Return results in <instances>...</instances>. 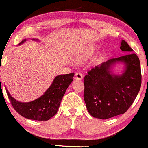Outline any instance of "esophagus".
<instances>
[{
  "label": "esophagus",
  "mask_w": 148,
  "mask_h": 148,
  "mask_svg": "<svg viewBox=\"0 0 148 148\" xmlns=\"http://www.w3.org/2000/svg\"><path fill=\"white\" fill-rule=\"evenodd\" d=\"M74 79L79 80V81H81V80H82L83 79L82 74H80V73H76V74H75V76H74Z\"/></svg>",
  "instance_id": "obj_1"
}]
</instances>
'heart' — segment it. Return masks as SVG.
<instances>
[{
    "label": "heart",
    "mask_w": 148,
    "mask_h": 148,
    "mask_svg": "<svg viewBox=\"0 0 148 148\" xmlns=\"http://www.w3.org/2000/svg\"><path fill=\"white\" fill-rule=\"evenodd\" d=\"M97 50V47L95 46H87L81 49L77 52L74 57V60L77 63H81L88 60L95 54Z\"/></svg>",
    "instance_id": "heart-1"
}]
</instances>
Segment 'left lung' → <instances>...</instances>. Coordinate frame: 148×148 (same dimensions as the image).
<instances>
[{"mask_svg":"<svg viewBox=\"0 0 148 148\" xmlns=\"http://www.w3.org/2000/svg\"><path fill=\"white\" fill-rule=\"evenodd\" d=\"M120 49L127 53L96 66L84 77V97L88 111L94 118L106 119L125 113L136 97L141 86V71L138 57L125 40ZM123 64L121 74L113 71Z\"/></svg>","mask_w":148,"mask_h":148,"instance_id":"8db88e82","label":"left lung"}]
</instances>
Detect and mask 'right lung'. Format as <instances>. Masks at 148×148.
Segmentation results:
<instances>
[{
    "instance_id": "obj_1",
    "label": "right lung",
    "mask_w": 148,
    "mask_h": 148,
    "mask_svg": "<svg viewBox=\"0 0 148 148\" xmlns=\"http://www.w3.org/2000/svg\"><path fill=\"white\" fill-rule=\"evenodd\" d=\"M26 40L25 39L18 45H22ZM33 40L38 41L37 39H33ZM74 76V73H71L56 76L44 95L30 102L17 101L6 89L7 94L13 108L21 116L37 121L49 120L57 113L66 90L73 81Z\"/></svg>"
}]
</instances>
